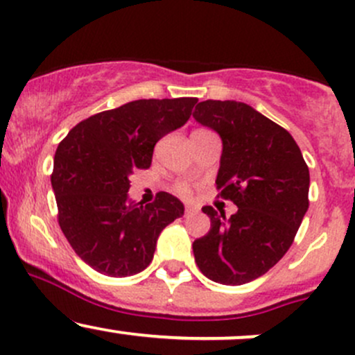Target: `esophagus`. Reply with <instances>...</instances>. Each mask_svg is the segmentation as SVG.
Returning a JSON list of instances; mask_svg holds the SVG:
<instances>
[{"label":"esophagus","mask_w":355,"mask_h":355,"mask_svg":"<svg viewBox=\"0 0 355 355\" xmlns=\"http://www.w3.org/2000/svg\"><path fill=\"white\" fill-rule=\"evenodd\" d=\"M197 212H198L197 207H192V205H187V209H185V216L187 217L193 216V214H197Z\"/></svg>","instance_id":"1"}]
</instances>
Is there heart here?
Here are the masks:
<instances>
[{
  "label": "heart",
  "mask_w": 355,
  "mask_h": 355,
  "mask_svg": "<svg viewBox=\"0 0 355 355\" xmlns=\"http://www.w3.org/2000/svg\"><path fill=\"white\" fill-rule=\"evenodd\" d=\"M175 192L182 197H189L190 193H192V189H190L189 184H177V187H175Z\"/></svg>",
  "instance_id": "b5f03b06"
}]
</instances>
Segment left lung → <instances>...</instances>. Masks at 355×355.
<instances>
[{
  "label": "left lung",
  "mask_w": 355,
  "mask_h": 355,
  "mask_svg": "<svg viewBox=\"0 0 355 355\" xmlns=\"http://www.w3.org/2000/svg\"><path fill=\"white\" fill-rule=\"evenodd\" d=\"M193 118L222 139L217 190L237 212L210 205V231L193 241L198 270L220 285H244L270 271L293 244L309 209L310 173L285 128L244 103L204 101Z\"/></svg>",
  "instance_id": "1"
}]
</instances>
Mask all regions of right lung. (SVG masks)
Wrapping results in <instances>:
<instances>
[{"label":"right lung","instance_id":"right-lung-1","mask_svg":"<svg viewBox=\"0 0 355 355\" xmlns=\"http://www.w3.org/2000/svg\"><path fill=\"white\" fill-rule=\"evenodd\" d=\"M197 97L139 99L80 121L58 145L52 189L58 225L76 254L112 278L136 275L153 259L159 232L184 216L166 192L128 200L130 175L150 168L155 145L189 121Z\"/></svg>","mask_w":355,"mask_h":355}]
</instances>
